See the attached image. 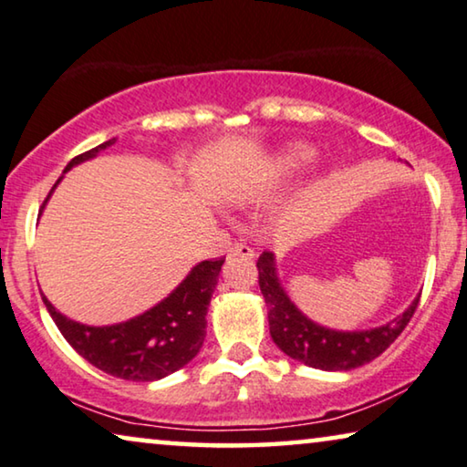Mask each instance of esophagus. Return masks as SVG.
Segmentation results:
<instances>
[{"label": "esophagus", "mask_w": 467, "mask_h": 467, "mask_svg": "<svg viewBox=\"0 0 467 467\" xmlns=\"http://www.w3.org/2000/svg\"><path fill=\"white\" fill-rule=\"evenodd\" d=\"M231 255L233 257H245V260H252V257H255V249L249 247L247 243H234V245L231 247Z\"/></svg>", "instance_id": "1"}]
</instances>
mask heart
Returning a JSON list of instances; mask_svg holds the SVG:
<instances>
[{
	"label": "heart",
	"instance_id": "1",
	"mask_svg": "<svg viewBox=\"0 0 467 467\" xmlns=\"http://www.w3.org/2000/svg\"><path fill=\"white\" fill-rule=\"evenodd\" d=\"M317 149L306 142H289L283 149H278L273 157L268 159L266 170H264V180H281L296 178L297 173H302L310 163H315Z\"/></svg>",
	"mask_w": 467,
	"mask_h": 467
}]
</instances>
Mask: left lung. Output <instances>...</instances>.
Listing matches in <instances>:
<instances>
[{
  "label": "left lung",
  "instance_id": "8db88e82",
  "mask_svg": "<svg viewBox=\"0 0 467 467\" xmlns=\"http://www.w3.org/2000/svg\"><path fill=\"white\" fill-rule=\"evenodd\" d=\"M257 273H260V289L268 308L273 342L287 357L308 367L323 368V371H350V368L371 363L400 336L420 304V296H417L402 315L373 329L337 331L310 321L291 302L287 291L283 289V283L278 281L273 252H264L257 257Z\"/></svg>",
  "mask_w": 467,
  "mask_h": 467
}]
</instances>
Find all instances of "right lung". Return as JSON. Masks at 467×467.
<instances>
[{
    "mask_svg": "<svg viewBox=\"0 0 467 467\" xmlns=\"http://www.w3.org/2000/svg\"><path fill=\"white\" fill-rule=\"evenodd\" d=\"M117 142V138L102 142L92 150H86L68 161L65 171L89 159ZM62 176L58 178V182ZM54 184V189L58 186ZM54 189L47 194L52 197ZM41 205V212L47 203ZM224 257L203 260L191 268L182 283L170 296L152 306L142 315L117 325L92 327L71 321L52 306L44 296V304L54 318L62 336L81 354L88 363L113 378L130 381H155L178 371L197 357L205 339L207 308Z\"/></svg>",
    "mask_w": 467,
    "mask_h": 467,
    "instance_id": "1",
    "label": "right lung"
}]
</instances>
